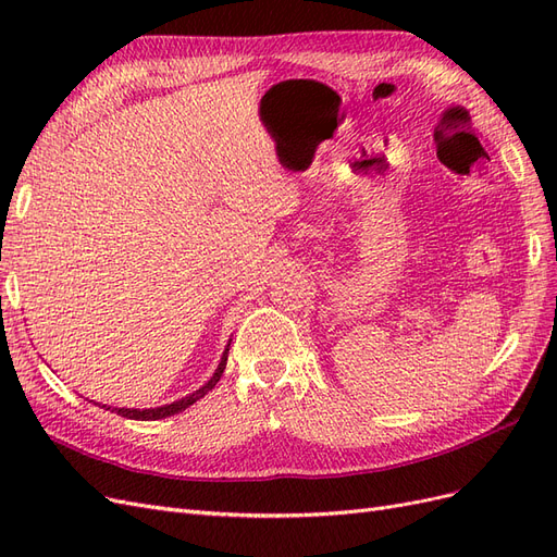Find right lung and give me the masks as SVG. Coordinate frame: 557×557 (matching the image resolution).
Here are the masks:
<instances>
[{
	"label": "right lung",
	"mask_w": 557,
	"mask_h": 557,
	"mask_svg": "<svg viewBox=\"0 0 557 557\" xmlns=\"http://www.w3.org/2000/svg\"><path fill=\"white\" fill-rule=\"evenodd\" d=\"M227 350H230V344H227V348H225V352H223V358H221V364H218V369H215V374L199 387V391H195V393H190L188 397H183V399H178V401H172V404H164V407H158V409H113L117 416H123V418H129V420H160V418H166V416H174V413H181V411H185L190 407V404H195L197 399H201L205 397L209 391H213V385L221 381V376H223V372H225V364H227ZM111 409V407H109Z\"/></svg>",
	"instance_id": "right-lung-1"
}]
</instances>
